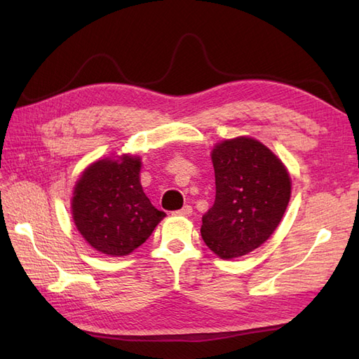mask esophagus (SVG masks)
<instances>
[{
	"mask_svg": "<svg viewBox=\"0 0 359 359\" xmlns=\"http://www.w3.org/2000/svg\"><path fill=\"white\" fill-rule=\"evenodd\" d=\"M193 212V208L190 205H184L181 210H178V211H173V215H190Z\"/></svg>",
	"mask_w": 359,
	"mask_h": 359,
	"instance_id": "34e87169",
	"label": "esophagus"
}]
</instances>
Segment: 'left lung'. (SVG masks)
<instances>
[{
	"label": "left lung",
	"instance_id": "obj_1",
	"mask_svg": "<svg viewBox=\"0 0 359 359\" xmlns=\"http://www.w3.org/2000/svg\"><path fill=\"white\" fill-rule=\"evenodd\" d=\"M215 201L202 217V240L222 259L244 256L277 229L290 199V177L259 140L227 139L211 151Z\"/></svg>",
	"mask_w": 359,
	"mask_h": 359
}]
</instances>
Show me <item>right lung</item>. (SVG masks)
I'll list each match as a JSON object with an SVG mask.
<instances>
[{
  "label": "right lung",
  "instance_id": "add662e5",
  "mask_svg": "<svg viewBox=\"0 0 359 359\" xmlns=\"http://www.w3.org/2000/svg\"><path fill=\"white\" fill-rule=\"evenodd\" d=\"M140 158L124 154L86 168L76 182L73 220L97 252L127 256L142 245L166 214L149 202L140 186Z\"/></svg>",
  "mask_w": 359,
  "mask_h": 359
}]
</instances>
